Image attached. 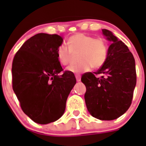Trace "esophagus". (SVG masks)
<instances>
[{"instance_id": "1", "label": "esophagus", "mask_w": 146, "mask_h": 146, "mask_svg": "<svg viewBox=\"0 0 146 146\" xmlns=\"http://www.w3.org/2000/svg\"><path fill=\"white\" fill-rule=\"evenodd\" d=\"M75 77H76V80H77V82H80L81 80V77L80 75H78V74H77V75H75Z\"/></svg>"}]
</instances>
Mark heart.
I'll use <instances>...</instances> for the list:
<instances>
[{
	"mask_svg": "<svg viewBox=\"0 0 146 146\" xmlns=\"http://www.w3.org/2000/svg\"><path fill=\"white\" fill-rule=\"evenodd\" d=\"M69 47L60 44L57 49V58L64 66L71 64L73 54H77L78 64L71 66L67 70L73 73H82L92 68L97 69L102 66L108 55V46L103 38H94L85 33H77L69 37Z\"/></svg>",
	"mask_w": 146,
	"mask_h": 146,
	"instance_id": "obj_1",
	"label": "heart"
}]
</instances>
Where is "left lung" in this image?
Masks as SVG:
<instances>
[{
  "label": "left lung",
  "mask_w": 146,
  "mask_h": 146,
  "mask_svg": "<svg viewBox=\"0 0 146 146\" xmlns=\"http://www.w3.org/2000/svg\"><path fill=\"white\" fill-rule=\"evenodd\" d=\"M103 34L110 42L104 65L96 72L82 74L85 101L90 114L103 121L119 118L129 108L136 86L135 61L128 47L108 30ZM96 74L101 77L96 78Z\"/></svg>",
  "instance_id": "left-lung-1"
}]
</instances>
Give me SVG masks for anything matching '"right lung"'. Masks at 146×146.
Returning a JSON list of instances; mask_svg holds the SVG:
<instances>
[{
	"label": "right lung",
	"mask_w": 146,
	"mask_h": 146,
	"mask_svg": "<svg viewBox=\"0 0 146 146\" xmlns=\"http://www.w3.org/2000/svg\"><path fill=\"white\" fill-rule=\"evenodd\" d=\"M63 38L38 33L28 39L12 62V88L23 111L34 122L47 124L64 113L69 93L76 83L73 72L65 71L57 58Z\"/></svg>",
	"instance_id": "add662e5"
}]
</instances>
